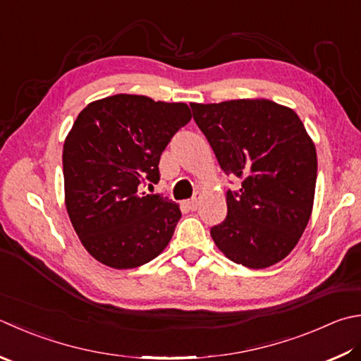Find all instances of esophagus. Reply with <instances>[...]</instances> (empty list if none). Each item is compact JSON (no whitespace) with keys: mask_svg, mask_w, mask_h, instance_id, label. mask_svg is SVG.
<instances>
[{"mask_svg":"<svg viewBox=\"0 0 361 361\" xmlns=\"http://www.w3.org/2000/svg\"><path fill=\"white\" fill-rule=\"evenodd\" d=\"M198 204H200V196H195V198H192V200L183 201L182 206L187 207L188 210H196V207H198Z\"/></svg>","mask_w":361,"mask_h":361,"instance_id":"34e87169","label":"esophagus"}]
</instances>
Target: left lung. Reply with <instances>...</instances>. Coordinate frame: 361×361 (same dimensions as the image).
<instances>
[{"instance_id":"8db88e82","label":"left lung","mask_w":361,"mask_h":361,"mask_svg":"<svg viewBox=\"0 0 361 361\" xmlns=\"http://www.w3.org/2000/svg\"><path fill=\"white\" fill-rule=\"evenodd\" d=\"M193 119L226 176L228 215L210 228L226 257L250 269L284 259L310 221L316 147L294 110L265 99L192 104Z\"/></svg>"}]
</instances>
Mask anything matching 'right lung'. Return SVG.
Masks as SVG:
<instances>
[{
	"mask_svg": "<svg viewBox=\"0 0 361 361\" xmlns=\"http://www.w3.org/2000/svg\"><path fill=\"white\" fill-rule=\"evenodd\" d=\"M190 119L185 104L118 94L92 102L73 122L63 151L66 207L99 262L138 267L171 240L179 206L140 185L160 180V155Z\"/></svg>",
	"mask_w": 361,
	"mask_h": 361,
	"instance_id": "1",
	"label": "right lung"
}]
</instances>
